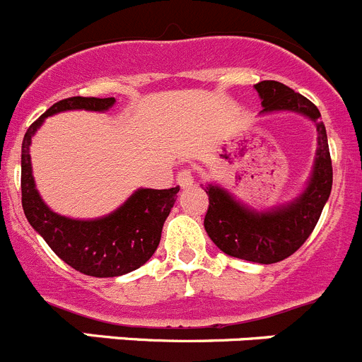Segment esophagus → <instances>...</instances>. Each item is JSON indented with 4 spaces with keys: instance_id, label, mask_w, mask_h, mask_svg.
<instances>
[{
    "instance_id": "obj_1",
    "label": "esophagus",
    "mask_w": 362,
    "mask_h": 362,
    "mask_svg": "<svg viewBox=\"0 0 362 362\" xmlns=\"http://www.w3.org/2000/svg\"><path fill=\"white\" fill-rule=\"evenodd\" d=\"M175 181H177V185L181 188H187L194 183V174H192L190 168H181L177 172V175H175Z\"/></svg>"
}]
</instances>
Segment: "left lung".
<instances>
[{
  "mask_svg": "<svg viewBox=\"0 0 362 362\" xmlns=\"http://www.w3.org/2000/svg\"><path fill=\"white\" fill-rule=\"evenodd\" d=\"M254 87L261 98L263 112L290 110L316 124L318 151L311 181L300 197L268 213L252 211L226 190L208 185L204 188L209 197L204 227L213 243L227 256L272 264L297 252L318 223L332 188V161L325 126L320 120L322 115L308 98L274 80L259 81Z\"/></svg>",
  "mask_w": 362,
  "mask_h": 362,
  "instance_id": "obj_1",
  "label": "left lung"
}]
</instances>
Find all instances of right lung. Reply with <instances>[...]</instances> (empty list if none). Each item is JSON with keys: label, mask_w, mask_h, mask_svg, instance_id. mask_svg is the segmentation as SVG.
<instances>
[{"label": "right lung", "mask_w": 362, "mask_h": 362, "mask_svg": "<svg viewBox=\"0 0 362 362\" xmlns=\"http://www.w3.org/2000/svg\"><path fill=\"white\" fill-rule=\"evenodd\" d=\"M115 98H67L54 103L24 135L21 151V194L30 226L46 240L62 261L92 277H117L146 264L160 245L161 229L177 197L179 187L168 190L142 188L117 211L98 220H72L51 211L35 190L30 144L44 119L65 110L105 112Z\"/></svg>", "instance_id": "right-lung-1"}]
</instances>
